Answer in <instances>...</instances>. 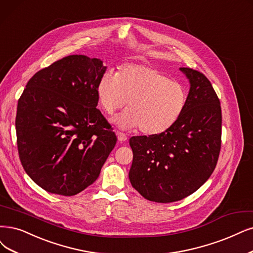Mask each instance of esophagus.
<instances>
[{
    "label": "esophagus",
    "instance_id": "34e87169",
    "mask_svg": "<svg viewBox=\"0 0 253 253\" xmlns=\"http://www.w3.org/2000/svg\"><path fill=\"white\" fill-rule=\"evenodd\" d=\"M117 136H118V139H119V142H125L126 139H127V136H126V134L125 133H123V132H121V131H117Z\"/></svg>",
    "mask_w": 253,
    "mask_h": 253
}]
</instances>
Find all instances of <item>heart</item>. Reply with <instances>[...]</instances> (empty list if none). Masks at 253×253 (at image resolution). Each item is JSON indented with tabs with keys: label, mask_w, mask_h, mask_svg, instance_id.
<instances>
[{
	"label": "heart",
	"mask_w": 253,
	"mask_h": 253,
	"mask_svg": "<svg viewBox=\"0 0 253 253\" xmlns=\"http://www.w3.org/2000/svg\"><path fill=\"white\" fill-rule=\"evenodd\" d=\"M102 108L112 115L128 110L115 121L122 128H139L147 135H160L172 128L183 114L188 92L181 83L171 80L150 65L127 63L116 75L106 73L97 84Z\"/></svg>",
	"instance_id": "b5f03b06"
}]
</instances>
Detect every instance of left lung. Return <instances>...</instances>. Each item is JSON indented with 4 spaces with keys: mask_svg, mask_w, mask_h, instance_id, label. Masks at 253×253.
<instances>
[{
    "mask_svg": "<svg viewBox=\"0 0 253 253\" xmlns=\"http://www.w3.org/2000/svg\"><path fill=\"white\" fill-rule=\"evenodd\" d=\"M191 83L188 102L176 124L160 135L129 139L133 161L129 179L147 200L169 203L197 191L214 168L221 149L222 112L211 81L180 68Z\"/></svg>",
    "mask_w": 253,
    "mask_h": 253,
    "instance_id": "1",
    "label": "left lung"
}]
</instances>
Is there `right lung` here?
<instances>
[{"label": "right lung", "mask_w": 253, "mask_h": 253, "mask_svg": "<svg viewBox=\"0 0 253 253\" xmlns=\"http://www.w3.org/2000/svg\"><path fill=\"white\" fill-rule=\"evenodd\" d=\"M106 67L70 55L33 75L18 99V156L44 191L74 196L97 180L117 135L96 107L97 84Z\"/></svg>", "instance_id": "right-lung-1"}]
</instances>
